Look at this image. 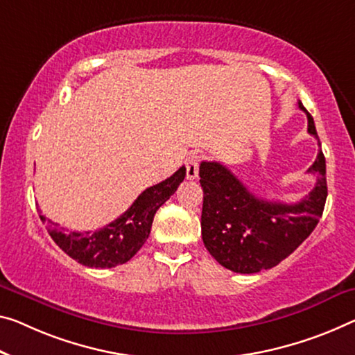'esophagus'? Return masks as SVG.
<instances>
[{
    "mask_svg": "<svg viewBox=\"0 0 355 355\" xmlns=\"http://www.w3.org/2000/svg\"><path fill=\"white\" fill-rule=\"evenodd\" d=\"M198 166H200V157L192 155L185 162V173H187V179H196L198 178Z\"/></svg>",
    "mask_w": 355,
    "mask_h": 355,
    "instance_id": "obj_1",
    "label": "esophagus"
}]
</instances>
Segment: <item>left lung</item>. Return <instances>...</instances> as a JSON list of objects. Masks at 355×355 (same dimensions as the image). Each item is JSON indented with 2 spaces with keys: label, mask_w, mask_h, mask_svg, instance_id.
I'll return each instance as SVG.
<instances>
[{
  "label": "left lung",
  "mask_w": 355,
  "mask_h": 355,
  "mask_svg": "<svg viewBox=\"0 0 355 355\" xmlns=\"http://www.w3.org/2000/svg\"><path fill=\"white\" fill-rule=\"evenodd\" d=\"M298 107L308 117V133L320 146L313 117L302 101ZM308 173L318 176L314 189L298 203L287 205L255 196L220 163L201 162V234L212 257L225 268L243 275L270 270L288 257L322 217L327 200L322 150Z\"/></svg>",
  "instance_id": "obj_1"
}]
</instances>
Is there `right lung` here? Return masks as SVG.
Instances as JSON below:
<instances>
[{"mask_svg": "<svg viewBox=\"0 0 355 355\" xmlns=\"http://www.w3.org/2000/svg\"><path fill=\"white\" fill-rule=\"evenodd\" d=\"M185 178V166L160 184L146 189L116 220L96 232H71L40 214L57 246L90 268H112L128 261L149 238L157 209L170 200Z\"/></svg>", "mask_w": 355, "mask_h": 355, "instance_id": "1", "label": "right lung"}]
</instances>
